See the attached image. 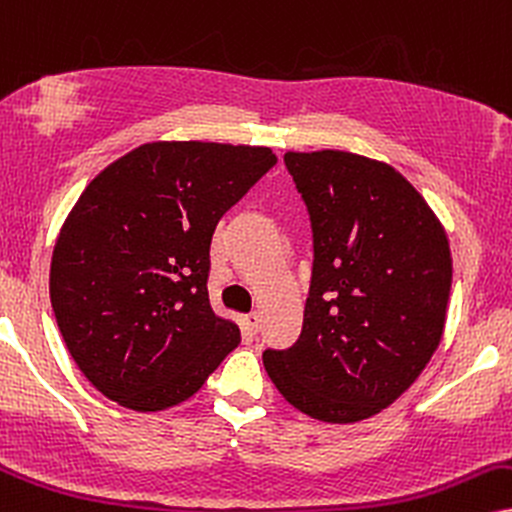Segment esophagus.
Returning <instances> with one entry per match:
<instances>
[{
	"mask_svg": "<svg viewBox=\"0 0 512 512\" xmlns=\"http://www.w3.org/2000/svg\"><path fill=\"white\" fill-rule=\"evenodd\" d=\"M258 325H261V315H258V313H249V315H244V318H242L244 332L251 334V337H254V334L258 332Z\"/></svg>",
	"mask_w": 512,
	"mask_h": 512,
	"instance_id": "1",
	"label": "esophagus"
}]
</instances>
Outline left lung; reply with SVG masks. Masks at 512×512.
I'll return each mask as SVG.
<instances>
[{
    "mask_svg": "<svg viewBox=\"0 0 512 512\" xmlns=\"http://www.w3.org/2000/svg\"><path fill=\"white\" fill-rule=\"evenodd\" d=\"M313 227L301 337L263 353L296 410L323 422L380 413L418 380L444 334L451 249L422 194L389 163L339 149L287 151Z\"/></svg>",
    "mask_w": 512,
    "mask_h": 512,
    "instance_id": "8db88e82",
    "label": "left lung"
}]
</instances>
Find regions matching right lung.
<instances>
[{
    "label": "right lung",
    "instance_id": "add662e5",
    "mask_svg": "<svg viewBox=\"0 0 512 512\" xmlns=\"http://www.w3.org/2000/svg\"><path fill=\"white\" fill-rule=\"evenodd\" d=\"M277 163L268 147L147 142L109 163L56 237L49 296L68 353L118 406L187 401L239 344L208 304L218 220Z\"/></svg>",
    "mask_w": 512,
    "mask_h": 512
}]
</instances>
